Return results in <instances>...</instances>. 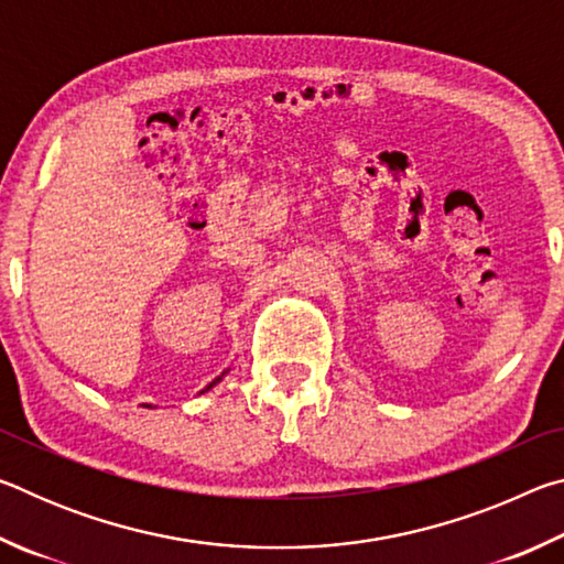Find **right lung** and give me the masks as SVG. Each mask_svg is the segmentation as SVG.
<instances>
[{
	"label": "right lung",
	"instance_id": "right-lung-1",
	"mask_svg": "<svg viewBox=\"0 0 564 564\" xmlns=\"http://www.w3.org/2000/svg\"><path fill=\"white\" fill-rule=\"evenodd\" d=\"M218 380H221V376H218V378H216V380H214V383H208V386H206V390H208V388H214V386H216V383H218ZM202 393H204V390H202Z\"/></svg>",
	"mask_w": 564,
	"mask_h": 564
}]
</instances>
